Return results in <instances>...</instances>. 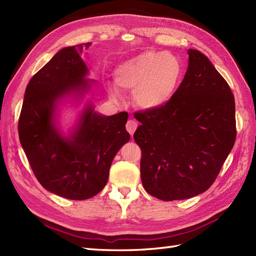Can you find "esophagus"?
<instances>
[{
  "label": "esophagus",
  "mask_w": 256,
  "mask_h": 256,
  "mask_svg": "<svg viewBox=\"0 0 256 256\" xmlns=\"http://www.w3.org/2000/svg\"><path fill=\"white\" fill-rule=\"evenodd\" d=\"M136 128H138V123H136V121H134V120H128V123H126V130H128V132L130 134H131V135H133L134 132L136 131Z\"/></svg>",
  "instance_id": "obj_1"
}]
</instances>
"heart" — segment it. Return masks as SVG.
Masks as SVG:
<instances>
[{
  "label": "heart",
  "instance_id": "1",
  "mask_svg": "<svg viewBox=\"0 0 256 256\" xmlns=\"http://www.w3.org/2000/svg\"><path fill=\"white\" fill-rule=\"evenodd\" d=\"M182 77V64L172 54L144 52L122 62L114 72L116 84L123 90L134 92L133 100L143 110H157L170 101ZM114 100L121 99L120 92L110 86Z\"/></svg>",
  "mask_w": 256,
  "mask_h": 256
}]
</instances>
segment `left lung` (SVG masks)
Segmentation results:
<instances>
[{
	"mask_svg": "<svg viewBox=\"0 0 256 256\" xmlns=\"http://www.w3.org/2000/svg\"><path fill=\"white\" fill-rule=\"evenodd\" d=\"M182 82L164 106L135 114L133 138L142 150L140 179L164 201L192 198L208 189L234 145L236 103L208 57L188 50Z\"/></svg>",
	"mask_w": 256,
	"mask_h": 256,
	"instance_id": "8db88e82",
	"label": "left lung"
}]
</instances>
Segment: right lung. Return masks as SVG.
<instances>
[{
	"label": "right lung",
	"mask_w": 256,
	"mask_h": 256,
	"mask_svg": "<svg viewBox=\"0 0 256 256\" xmlns=\"http://www.w3.org/2000/svg\"><path fill=\"white\" fill-rule=\"evenodd\" d=\"M82 48H62L32 76L18 121L22 148L37 180L48 192L72 200L89 199L104 188L113 158L131 138L125 128L126 112L103 116L91 99L67 132L61 128V106L80 105L96 86L86 78Z\"/></svg>",
	"instance_id": "right-lung-1"
}]
</instances>
